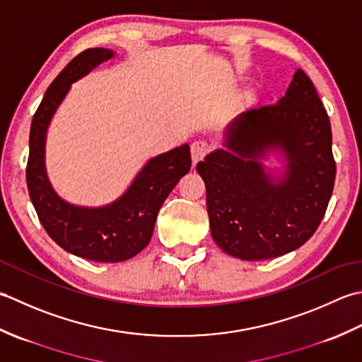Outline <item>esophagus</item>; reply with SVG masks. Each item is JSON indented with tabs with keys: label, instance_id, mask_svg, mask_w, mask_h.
<instances>
[{
	"label": "esophagus",
	"instance_id": "obj_1",
	"mask_svg": "<svg viewBox=\"0 0 362 362\" xmlns=\"http://www.w3.org/2000/svg\"><path fill=\"white\" fill-rule=\"evenodd\" d=\"M209 150L211 146L206 140H195V142L190 145V154H192V160H194V164L200 159H203L206 154L209 153Z\"/></svg>",
	"mask_w": 362,
	"mask_h": 362
}]
</instances>
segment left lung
<instances>
[{
  "instance_id": "obj_1",
  "label": "left lung",
  "mask_w": 362,
  "mask_h": 362,
  "mask_svg": "<svg viewBox=\"0 0 362 362\" xmlns=\"http://www.w3.org/2000/svg\"><path fill=\"white\" fill-rule=\"evenodd\" d=\"M270 153L281 169L264 165ZM197 172L212 239L225 253L262 261L303 245L325 216L336 178L329 119L305 71L293 73L275 105L235 117L223 148L198 162Z\"/></svg>"
}]
</instances>
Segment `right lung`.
Masks as SVG:
<instances>
[{
  "label": "right lung",
  "mask_w": 362,
  "mask_h": 362,
  "mask_svg": "<svg viewBox=\"0 0 362 362\" xmlns=\"http://www.w3.org/2000/svg\"><path fill=\"white\" fill-rule=\"evenodd\" d=\"M114 56L109 48H88L70 61L47 88L29 132L26 182L40 223L65 252L97 262L127 261L148 245L162 203L192 165L189 144H182L146 160L112 203L79 206L57 195L45 165L49 123L71 84Z\"/></svg>",
  "instance_id": "right-lung-1"
}]
</instances>
